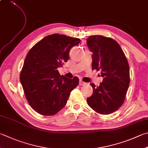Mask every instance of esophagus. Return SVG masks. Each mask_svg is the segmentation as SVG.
<instances>
[{"mask_svg": "<svg viewBox=\"0 0 148 148\" xmlns=\"http://www.w3.org/2000/svg\"><path fill=\"white\" fill-rule=\"evenodd\" d=\"M85 84H86V83H85V82L82 81V80H80V81H79V85L82 86V85H85Z\"/></svg>", "mask_w": 148, "mask_h": 148, "instance_id": "1", "label": "esophagus"}]
</instances>
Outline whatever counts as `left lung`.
<instances>
[{"mask_svg":"<svg viewBox=\"0 0 148 148\" xmlns=\"http://www.w3.org/2000/svg\"><path fill=\"white\" fill-rule=\"evenodd\" d=\"M87 47L92 52V69L101 71L103 82L94 83L93 93L87 103L101 114H109L122 106L130 85V66L122 48L116 41L102 36H90Z\"/></svg>","mask_w":148,"mask_h":148,"instance_id":"left-lung-1","label":"left lung"}]
</instances>
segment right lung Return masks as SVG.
Wrapping results in <instances>:
<instances>
[{
	"label": "right lung",
	"instance_id": "right-lung-1",
	"mask_svg": "<svg viewBox=\"0 0 148 148\" xmlns=\"http://www.w3.org/2000/svg\"><path fill=\"white\" fill-rule=\"evenodd\" d=\"M79 42L78 38L54 34L36 43L26 56L20 81L29 106L40 114H56L78 85V77L61 76L57 69L68 61L70 50Z\"/></svg>",
	"mask_w": 148,
	"mask_h": 148
}]
</instances>
